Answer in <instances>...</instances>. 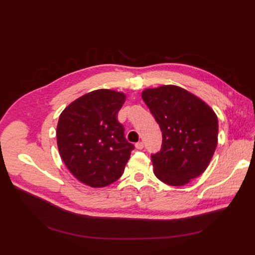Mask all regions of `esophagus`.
Wrapping results in <instances>:
<instances>
[{
	"instance_id": "esophagus-1",
	"label": "esophagus",
	"mask_w": 255,
	"mask_h": 255,
	"mask_svg": "<svg viewBox=\"0 0 255 255\" xmlns=\"http://www.w3.org/2000/svg\"><path fill=\"white\" fill-rule=\"evenodd\" d=\"M135 146H136V149H138V150H141V149H143V142H142V141L137 142V143L135 144Z\"/></svg>"
}]
</instances>
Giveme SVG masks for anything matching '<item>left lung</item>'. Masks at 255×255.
Listing matches in <instances>:
<instances>
[{
	"instance_id": "left-lung-1",
	"label": "left lung",
	"mask_w": 255,
	"mask_h": 255,
	"mask_svg": "<svg viewBox=\"0 0 255 255\" xmlns=\"http://www.w3.org/2000/svg\"><path fill=\"white\" fill-rule=\"evenodd\" d=\"M163 133L160 152L151 156L154 174L171 186H183L201 175L218 142V118L203 100L176 85L141 92Z\"/></svg>"
}]
</instances>
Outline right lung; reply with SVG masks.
Instances as JSON below:
<instances>
[{"mask_svg":"<svg viewBox=\"0 0 255 255\" xmlns=\"http://www.w3.org/2000/svg\"><path fill=\"white\" fill-rule=\"evenodd\" d=\"M126 99L121 91L97 89L74 100L59 116L60 157L69 171L90 187L117 181L134 149L117 119Z\"/></svg>","mask_w":255,"mask_h":255,"instance_id":"obj_1","label":"right lung"}]
</instances>
